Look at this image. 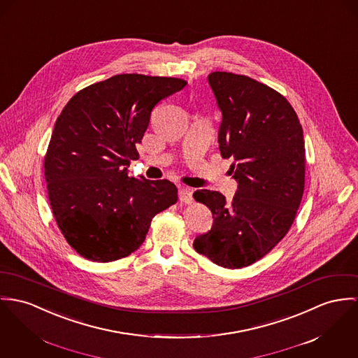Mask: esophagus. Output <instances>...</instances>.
Listing matches in <instances>:
<instances>
[{
  "mask_svg": "<svg viewBox=\"0 0 358 358\" xmlns=\"http://www.w3.org/2000/svg\"><path fill=\"white\" fill-rule=\"evenodd\" d=\"M178 196H180V200H181L182 203H187V204L192 203V189H191V188L181 187L180 191H178Z\"/></svg>",
  "mask_w": 358,
  "mask_h": 358,
  "instance_id": "1",
  "label": "esophagus"
}]
</instances>
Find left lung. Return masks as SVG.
Instances as JSON below:
<instances>
[{
  "instance_id": "1",
  "label": "left lung",
  "mask_w": 358,
  "mask_h": 358,
  "mask_svg": "<svg viewBox=\"0 0 358 358\" xmlns=\"http://www.w3.org/2000/svg\"><path fill=\"white\" fill-rule=\"evenodd\" d=\"M207 80L222 113L220 154L233 158L237 191L231 201L215 191L193 193L214 218L193 248L220 267L243 268L275 247L296 218L305 177L303 128L286 98L266 84L227 72Z\"/></svg>"
}]
</instances>
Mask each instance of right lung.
Listing matches in <instances>:
<instances>
[{"label": "right lung", "mask_w": 358, "mask_h": 358, "mask_svg": "<svg viewBox=\"0 0 358 358\" xmlns=\"http://www.w3.org/2000/svg\"><path fill=\"white\" fill-rule=\"evenodd\" d=\"M185 85L115 75L79 91L58 115L45 178L57 224L83 257L108 263L131 255L152 218L177 201L173 182L131 177L128 167L155 105Z\"/></svg>", "instance_id": "right-lung-1"}]
</instances>
